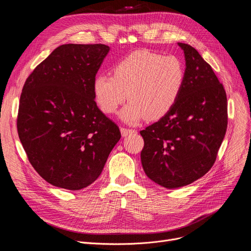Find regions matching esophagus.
I'll list each match as a JSON object with an SVG mask.
<instances>
[{
    "mask_svg": "<svg viewBox=\"0 0 251 251\" xmlns=\"http://www.w3.org/2000/svg\"><path fill=\"white\" fill-rule=\"evenodd\" d=\"M137 131L135 129H129V128H124V127H121V133H122V136H128L130 134H133V133H136Z\"/></svg>",
    "mask_w": 251,
    "mask_h": 251,
    "instance_id": "obj_1",
    "label": "esophagus"
}]
</instances>
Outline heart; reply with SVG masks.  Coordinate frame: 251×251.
I'll use <instances>...</instances> for the list:
<instances>
[{
	"instance_id": "b5f03b06",
	"label": "heart",
	"mask_w": 251,
	"mask_h": 251,
	"mask_svg": "<svg viewBox=\"0 0 251 251\" xmlns=\"http://www.w3.org/2000/svg\"><path fill=\"white\" fill-rule=\"evenodd\" d=\"M185 81V69L175 56L142 50L130 54L113 67L112 75H98L94 95L100 111L116 113L126 100L120 118L136 124L146 117L154 121L166 116L177 102Z\"/></svg>"
}]
</instances>
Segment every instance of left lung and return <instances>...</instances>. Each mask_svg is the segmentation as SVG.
Wrapping results in <instances>:
<instances>
[{"mask_svg":"<svg viewBox=\"0 0 251 251\" xmlns=\"http://www.w3.org/2000/svg\"><path fill=\"white\" fill-rule=\"evenodd\" d=\"M178 45L186 61L181 95L166 116L140 131L144 172L168 189L188 185L208 172L228 125L223 84L193 47Z\"/></svg>","mask_w":251,"mask_h":251,"instance_id":"left-lung-1","label":"left lung"}]
</instances>
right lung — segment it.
I'll list each match as a JSON object with an SVG mask.
<instances>
[{
	"label": "right lung",
	"mask_w": 251,
	"mask_h": 251,
	"mask_svg": "<svg viewBox=\"0 0 251 251\" xmlns=\"http://www.w3.org/2000/svg\"><path fill=\"white\" fill-rule=\"evenodd\" d=\"M109 50L101 44L62 45L23 85L19 139L34 170L56 187L79 190L90 185L121 138L94 95V80Z\"/></svg>",
	"instance_id": "1"
}]
</instances>
